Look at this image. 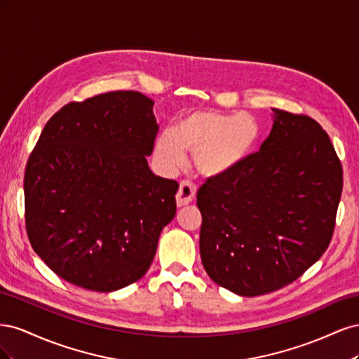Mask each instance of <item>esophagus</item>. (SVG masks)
Masks as SVG:
<instances>
[{"mask_svg":"<svg viewBox=\"0 0 359 359\" xmlns=\"http://www.w3.org/2000/svg\"><path fill=\"white\" fill-rule=\"evenodd\" d=\"M194 198H196V187H194L193 184L189 182V181L181 182L180 190L177 193V206H178V208L191 203L194 201Z\"/></svg>","mask_w":359,"mask_h":359,"instance_id":"obj_1","label":"esophagus"}]
</instances>
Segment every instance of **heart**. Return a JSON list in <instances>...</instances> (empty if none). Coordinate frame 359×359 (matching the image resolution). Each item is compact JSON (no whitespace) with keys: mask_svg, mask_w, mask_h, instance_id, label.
Segmentation results:
<instances>
[{"mask_svg":"<svg viewBox=\"0 0 359 359\" xmlns=\"http://www.w3.org/2000/svg\"><path fill=\"white\" fill-rule=\"evenodd\" d=\"M260 139L256 118L244 112L193 111L180 118L173 130L160 133L153 156L161 172L170 173L193 153L194 166L206 178H220L240 168Z\"/></svg>","mask_w":359,"mask_h":359,"instance_id":"heart-1","label":"heart"}]
</instances>
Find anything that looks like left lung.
<instances>
[{
  "label": "left lung",
  "mask_w": 359,
  "mask_h": 359,
  "mask_svg": "<svg viewBox=\"0 0 359 359\" xmlns=\"http://www.w3.org/2000/svg\"><path fill=\"white\" fill-rule=\"evenodd\" d=\"M343 190L330 136L306 115L273 107L260 151L198 191L206 274L236 295L295 281L328 248Z\"/></svg>",
  "instance_id": "obj_1"
}]
</instances>
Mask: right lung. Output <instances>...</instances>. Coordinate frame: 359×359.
<instances>
[{
  "label": "right lung",
  "instance_id": "1",
  "mask_svg": "<svg viewBox=\"0 0 359 359\" xmlns=\"http://www.w3.org/2000/svg\"><path fill=\"white\" fill-rule=\"evenodd\" d=\"M153 107L136 91L70 103L28 160L29 243L72 285L114 292L142 278L175 217L178 182L156 177L147 161L158 128Z\"/></svg>",
  "mask_w": 359,
  "mask_h": 359
}]
</instances>
